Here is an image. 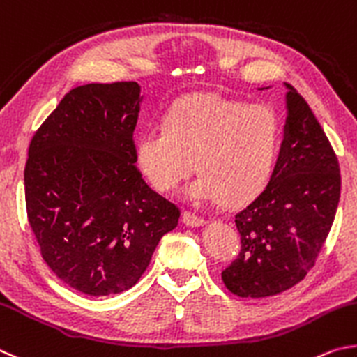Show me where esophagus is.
Returning a JSON list of instances; mask_svg holds the SVG:
<instances>
[{"label": "esophagus", "mask_w": 357, "mask_h": 357, "mask_svg": "<svg viewBox=\"0 0 357 357\" xmlns=\"http://www.w3.org/2000/svg\"><path fill=\"white\" fill-rule=\"evenodd\" d=\"M182 222L186 224V226H191V227H199V226H204L205 220L201 216H197L195 213H191V211L185 210L182 213Z\"/></svg>", "instance_id": "obj_1"}]
</instances>
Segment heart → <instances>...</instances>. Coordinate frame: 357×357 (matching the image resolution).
Instances as JSON below:
<instances>
[{
	"label": "heart",
	"instance_id": "heart-1",
	"mask_svg": "<svg viewBox=\"0 0 357 357\" xmlns=\"http://www.w3.org/2000/svg\"><path fill=\"white\" fill-rule=\"evenodd\" d=\"M280 146L282 122L271 106L191 96L169 106L161 123L141 131L135 158L156 191H174L196 165L190 201L246 204L270 185Z\"/></svg>",
	"mask_w": 357,
	"mask_h": 357
}]
</instances>
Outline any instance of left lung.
<instances>
[{"instance_id": "1", "label": "left lung", "mask_w": 357, "mask_h": 357, "mask_svg": "<svg viewBox=\"0 0 357 357\" xmlns=\"http://www.w3.org/2000/svg\"><path fill=\"white\" fill-rule=\"evenodd\" d=\"M287 92L285 135L266 190L235 215L238 257L221 273L236 296L289 290L315 265L340 199V167L321 125L295 87Z\"/></svg>"}]
</instances>
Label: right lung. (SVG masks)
I'll use <instances>...</instances> for the list:
<instances>
[{"mask_svg":"<svg viewBox=\"0 0 357 357\" xmlns=\"http://www.w3.org/2000/svg\"><path fill=\"white\" fill-rule=\"evenodd\" d=\"M135 81L78 86L29 144L24 199L45 264L84 295L133 287L180 210L135 166Z\"/></svg>","mask_w":357,"mask_h":357,"instance_id":"obj_1","label":"right lung"}]
</instances>
